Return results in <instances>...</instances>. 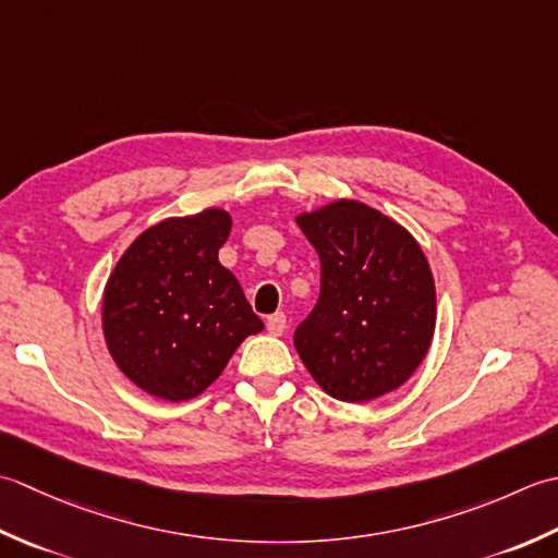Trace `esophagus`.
Instances as JSON below:
<instances>
[{"label":"esophagus","instance_id":"esophagus-1","mask_svg":"<svg viewBox=\"0 0 558 558\" xmlns=\"http://www.w3.org/2000/svg\"><path fill=\"white\" fill-rule=\"evenodd\" d=\"M267 329H269V335L279 337V335L283 332V329H287V315H283V313L269 315V317H267Z\"/></svg>","mask_w":558,"mask_h":558}]
</instances>
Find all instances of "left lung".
I'll use <instances>...</instances> for the list:
<instances>
[{
	"label": "left lung",
	"mask_w": 558,
	"mask_h": 558,
	"mask_svg": "<svg viewBox=\"0 0 558 558\" xmlns=\"http://www.w3.org/2000/svg\"><path fill=\"white\" fill-rule=\"evenodd\" d=\"M320 257V299L293 344L320 388L368 402L400 388L436 329V283L414 235L356 199L295 216Z\"/></svg>",
	"instance_id": "left-lung-1"
}]
</instances>
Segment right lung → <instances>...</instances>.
<instances>
[{
  "label": "right lung",
  "instance_id": "1",
  "mask_svg": "<svg viewBox=\"0 0 558 558\" xmlns=\"http://www.w3.org/2000/svg\"><path fill=\"white\" fill-rule=\"evenodd\" d=\"M231 216L204 209L146 229L124 250L104 291L112 361L158 400L185 402L219 378L263 320L219 263Z\"/></svg>",
  "mask_w": 558,
  "mask_h": 558
}]
</instances>
